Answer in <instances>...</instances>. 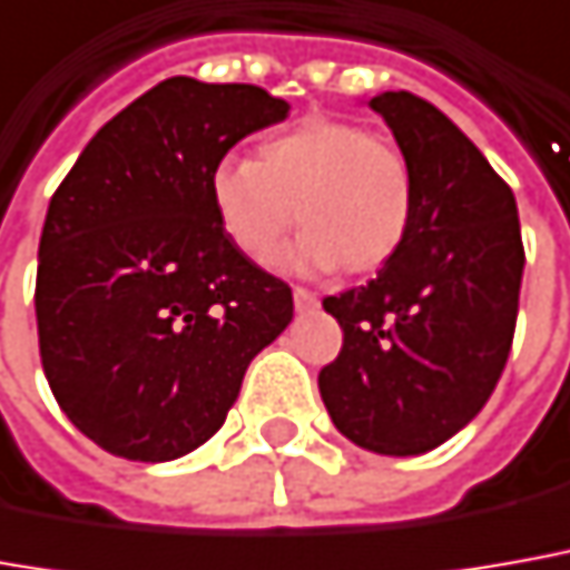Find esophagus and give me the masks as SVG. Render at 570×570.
<instances>
[{"label":"esophagus","instance_id":"1","mask_svg":"<svg viewBox=\"0 0 570 570\" xmlns=\"http://www.w3.org/2000/svg\"><path fill=\"white\" fill-rule=\"evenodd\" d=\"M293 305H296V312H312V308H317V296L305 286H296L293 289Z\"/></svg>","mask_w":570,"mask_h":570}]
</instances>
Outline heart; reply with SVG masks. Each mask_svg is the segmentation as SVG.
Returning <instances> with one entry per match:
<instances>
[{
	"mask_svg": "<svg viewBox=\"0 0 570 570\" xmlns=\"http://www.w3.org/2000/svg\"><path fill=\"white\" fill-rule=\"evenodd\" d=\"M220 234L265 265L296 220L305 230L281 255L302 274L374 271L415 220V174L393 139L334 118H305L258 142V161L224 158L208 174Z\"/></svg>",
	"mask_w": 570,
	"mask_h": 570,
	"instance_id": "heart-1",
	"label": "heart"
}]
</instances>
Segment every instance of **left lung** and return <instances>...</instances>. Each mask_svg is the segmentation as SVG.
Wrapping results in <instances>:
<instances>
[{
	"label": "left lung",
	"mask_w": 570,
	"mask_h": 570,
	"mask_svg": "<svg viewBox=\"0 0 570 570\" xmlns=\"http://www.w3.org/2000/svg\"><path fill=\"white\" fill-rule=\"evenodd\" d=\"M367 106L412 165L415 220L374 281L324 299L343 350L317 390L346 440L402 459L446 443L497 390L524 246L512 189L440 108L405 90Z\"/></svg>",
	"instance_id": "left-lung-1"
}]
</instances>
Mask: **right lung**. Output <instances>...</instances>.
<instances>
[{
  "label": "right lung",
  "mask_w": 570,
  "mask_h": 570,
  "mask_svg": "<svg viewBox=\"0 0 570 570\" xmlns=\"http://www.w3.org/2000/svg\"><path fill=\"white\" fill-rule=\"evenodd\" d=\"M289 106L253 83L168 77L87 142L40 236L37 331L77 431L130 462L215 436L293 293L220 234L208 174Z\"/></svg>",
  "instance_id": "right-lung-1"
}]
</instances>
